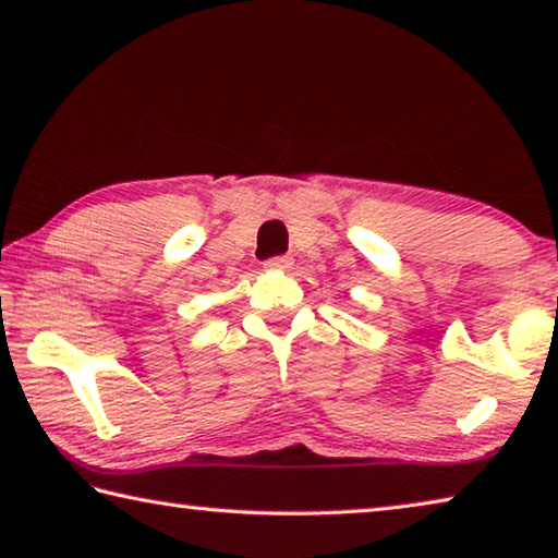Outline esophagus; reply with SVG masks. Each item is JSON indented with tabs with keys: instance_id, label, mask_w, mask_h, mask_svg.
Masks as SVG:
<instances>
[{
	"instance_id": "34e87169",
	"label": "esophagus",
	"mask_w": 558,
	"mask_h": 558,
	"mask_svg": "<svg viewBox=\"0 0 558 558\" xmlns=\"http://www.w3.org/2000/svg\"><path fill=\"white\" fill-rule=\"evenodd\" d=\"M290 265H293V257L280 255V257H272V260L265 263V268H268V270H288Z\"/></svg>"
}]
</instances>
